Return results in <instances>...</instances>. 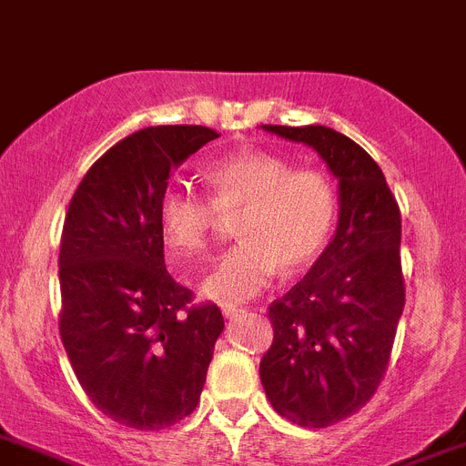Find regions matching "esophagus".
Returning a JSON list of instances; mask_svg holds the SVG:
<instances>
[{"instance_id":"1","label":"esophagus","mask_w":466,"mask_h":466,"mask_svg":"<svg viewBox=\"0 0 466 466\" xmlns=\"http://www.w3.org/2000/svg\"><path fill=\"white\" fill-rule=\"evenodd\" d=\"M238 311H242L240 306H233V304H224V306H221V313H224V316H236Z\"/></svg>"}]
</instances>
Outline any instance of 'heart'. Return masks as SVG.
<instances>
[{"mask_svg":"<svg viewBox=\"0 0 466 466\" xmlns=\"http://www.w3.org/2000/svg\"><path fill=\"white\" fill-rule=\"evenodd\" d=\"M209 198L181 186L167 188L157 218L167 248L178 259L202 257L218 217L236 221V248L218 259L202 292L224 304L252 299L278 268L299 273L320 257L337 218L335 188L316 169H292L271 153L221 157L205 172Z\"/></svg>","mask_w":466,"mask_h":466,"instance_id":"heart-1","label":"heart"}]
</instances>
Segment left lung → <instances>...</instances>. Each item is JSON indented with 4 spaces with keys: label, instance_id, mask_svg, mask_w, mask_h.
I'll return each mask as SVG.
<instances>
[{
    "label": "left lung",
    "instance_id": "1",
    "mask_svg": "<svg viewBox=\"0 0 466 466\" xmlns=\"http://www.w3.org/2000/svg\"><path fill=\"white\" fill-rule=\"evenodd\" d=\"M266 131L311 146L339 178V224L285 297L268 306L273 344L259 365L273 410L323 429L375 396L405 306L400 209L387 178L356 141L323 125Z\"/></svg>",
    "mask_w": 466,
    "mask_h": 466
}]
</instances>
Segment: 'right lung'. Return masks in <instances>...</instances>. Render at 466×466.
I'll return each mask as SVG.
<instances>
[{
	"instance_id": "add662e5",
	"label": "right lung",
	"mask_w": 466,
	"mask_h": 466,
	"mask_svg": "<svg viewBox=\"0 0 466 466\" xmlns=\"http://www.w3.org/2000/svg\"><path fill=\"white\" fill-rule=\"evenodd\" d=\"M217 137L198 125L134 131L89 167L67 207L58 332L91 403L125 427L188 417L224 329L217 304H193L167 273L157 218L174 169Z\"/></svg>"
}]
</instances>
